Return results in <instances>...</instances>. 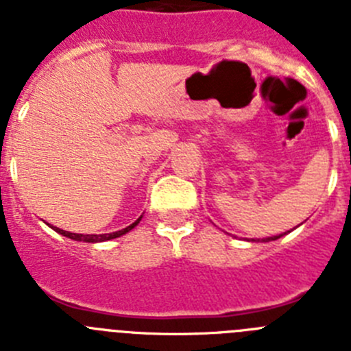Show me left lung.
Wrapping results in <instances>:
<instances>
[{
	"instance_id": "8db88e82",
	"label": "left lung",
	"mask_w": 351,
	"mask_h": 351,
	"mask_svg": "<svg viewBox=\"0 0 351 351\" xmlns=\"http://www.w3.org/2000/svg\"><path fill=\"white\" fill-rule=\"evenodd\" d=\"M287 234V232H285ZM285 234H280V235H272V237H265V239H251V243H269V241H276V239L283 237Z\"/></svg>"
}]
</instances>
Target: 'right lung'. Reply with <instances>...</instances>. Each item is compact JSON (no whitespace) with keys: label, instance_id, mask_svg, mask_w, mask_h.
<instances>
[{"label":"right lung","instance_id":"add662e5","mask_svg":"<svg viewBox=\"0 0 351 351\" xmlns=\"http://www.w3.org/2000/svg\"><path fill=\"white\" fill-rule=\"evenodd\" d=\"M142 216L137 219L135 223H132L130 226H126V228H123V230H117V232H110V234H91V235H84V234H71V232H66V230H61V228H58V226H52V230H56L58 234L64 235V237L68 239H73V241H80V243H104V241H110V239H116V237H121V235H125L126 232H130L132 228H135V226L141 223Z\"/></svg>","mask_w":351,"mask_h":351}]
</instances>
